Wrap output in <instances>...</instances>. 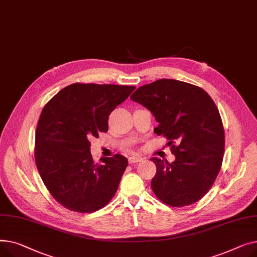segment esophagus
Listing matches in <instances>:
<instances>
[{"instance_id": "1", "label": "esophagus", "mask_w": 257, "mask_h": 257, "mask_svg": "<svg viewBox=\"0 0 257 257\" xmlns=\"http://www.w3.org/2000/svg\"><path fill=\"white\" fill-rule=\"evenodd\" d=\"M143 159L139 156H132L128 158V162L130 164H134V163H138V162H141Z\"/></svg>"}]
</instances>
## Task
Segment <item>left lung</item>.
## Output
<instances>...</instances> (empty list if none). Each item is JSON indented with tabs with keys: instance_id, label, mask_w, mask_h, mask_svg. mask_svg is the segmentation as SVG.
<instances>
[{
	"instance_id": "obj_1",
	"label": "left lung",
	"mask_w": 257,
	"mask_h": 257,
	"mask_svg": "<svg viewBox=\"0 0 257 257\" xmlns=\"http://www.w3.org/2000/svg\"><path fill=\"white\" fill-rule=\"evenodd\" d=\"M131 99L152 112L159 122L154 132L169 140L175 156L172 163L150 159L157 166L152 179L157 197L171 206L201 199L213 186L224 156V128L212 97L200 87L162 79L138 88Z\"/></svg>"
}]
</instances>
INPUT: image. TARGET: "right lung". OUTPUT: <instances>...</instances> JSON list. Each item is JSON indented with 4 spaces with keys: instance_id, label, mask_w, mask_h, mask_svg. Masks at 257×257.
Listing matches in <instances>:
<instances>
[{
    "instance_id": "1",
    "label": "right lung",
    "mask_w": 257,
    "mask_h": 257,
    "mask_svg": "<svg viewBox=\"0 0 257 257\" xmlns=\"http://www.w3.org/2000/svg\"><path fill=\"white\" fill-rule=\"evenodd\" d=\"M135 89L75 83L45 104L36 128L35 162L45 187L64 207L92 213L113 198L127 159L115 155L94 163L89 139L108 132L109 115Z\"/></svg>"
}]
</instances>
